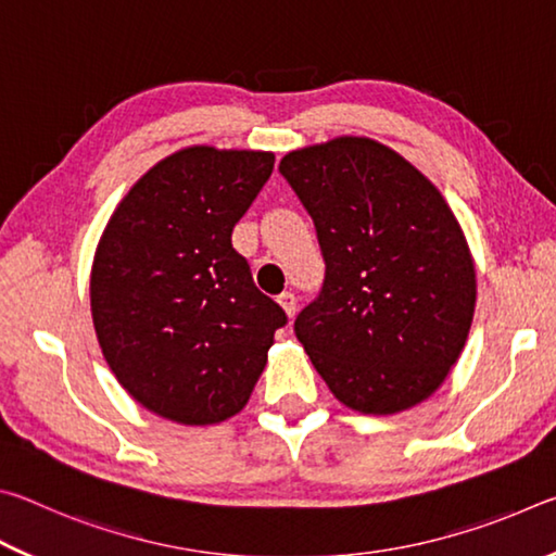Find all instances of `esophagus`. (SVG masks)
Returning <instances> with one entry per match:
<instances>
[{"label": "esophagus", "mask_w": 556, "mask_h": 556, "mask_svg": "<svg viewBox=\"0 0 556 556\" xmlns=\"http://www.w3.org/2000/svg\"><path fill=\"white\" fill-rule=\"evenodd\" d=\"M277 301H279V306L285 308V314H287V318L291 321V318L296 316V296L291 294V291H287V294H281Z\"/></svg>", "instance_id": "1"}]
</instances>
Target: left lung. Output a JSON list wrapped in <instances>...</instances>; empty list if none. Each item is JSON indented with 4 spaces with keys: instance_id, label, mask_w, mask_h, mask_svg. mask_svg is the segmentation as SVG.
<instances>
[{
    "instance_id": "obj_1",
    "label": "left lung",
    "mask_w": 556,
    "mask_h": 556,
    "mask_svg": "<svg viewBox=\"0 0 556 556\" xmlns=\"http://www.w3.org/2000/svg\"><path fill=\"white\" fill-rule=\"evenodd\" d=\"M279 172L314 218L324 289L294 331L333 397L363 414L429 400L476 312V267L429 178L370 137L294 149Z\"/></svg>"
}]
</instances>
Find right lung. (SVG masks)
<instances>
[{
  "label": "right lung",
  "instance_id": "obj_1",
  "mask_svg": "<svg viewBox=\"0 0 556 556\" xmlns=\"http://www.w3.org/2000/svg\"><path fill=\"white\" fill-rule=\"evenodd\" d=\"M271 168V152L178 149L129 188L100 235L90 312L102 355L131 397L176 425L242 412L287 324L230 240Z\"/></svg>",
  "mask_w": 556,
  "mask_h": 556
}]
</instances>
